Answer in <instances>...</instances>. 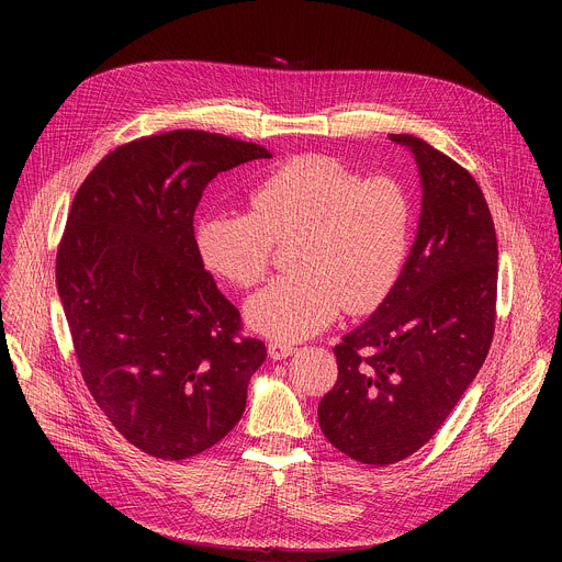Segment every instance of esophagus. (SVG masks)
I'll return each mask as SVG.
<instances>
[{
    "label": "esophagus",
    "instance_id": "obj_1",
    "mask_svg": "<svg viewBox=\"0 0 562 562\" xmlns=\"http://www.w3.org/2000/svg\"><path fill=\"white\" fill-rule=\"evenodd\" d=\"M295 351H297V349H295L293 345H286V342H278V340L269 342V356H271L273 360H284V358L293 356Z\"/></svg>",
    "mask_w": 562,
    "mask_h": 562
}]
</instances>
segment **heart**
I'll use <instances>...</instances> for the list:
<instances>
[{"mask_svg": "<svg viewBox=\"0 0 562 562\" xmlns=\"http://www.w3.org/2000/svg\"><path fill=\"white\" fill-rule=\"evenodd\" d=\"M251 213L213 211L195 231L202 262L249 289L295 243L291 271L247 302V323L273 340H302L338 313L375 308L405 267L412 202L391 178L364 180L329 157H297L249 195Z\"/></svg>", "mask_w": 562, "mask_h": 562, "instance_id": "obj_1", "label": "heart"}]
</instances>
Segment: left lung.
<instances>
[{
    "label": "left lung",
    "instance_id": "8db88e82",
    "mask_svg": "<svg viewBox=\"0 0 562 562\" xmlns=\"http://www.w3.org/2000/svg\"><path fill=\"white\" fill-rule=\"evenodd\" d=\"M389 139L418 165V233L389 295L336 345L338 380L317 407L327 440L375 467L416 453L453 412L490 353L498 289L496 228L475 180L420 137Z\"/></svg>",
    "mask_w": 562,
    "mask_h": 562
}]
</instances>
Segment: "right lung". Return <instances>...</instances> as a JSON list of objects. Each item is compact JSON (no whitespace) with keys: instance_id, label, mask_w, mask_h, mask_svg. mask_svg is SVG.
I'll list each match as a JSON object with an SVG mask.
<instances>
[{"instance_id":"add662e5","label":"right lung","mask_w":562,"mask_h":562,"mask_svg":"<svg viewBox=\"0 0 562 562\" xmlns=\"http://www.w3.org/2000/svg\"><path fill=\"white\" fill-rule=\"evenodd\" d=\"M262 157L254 142L169 131L117 146L75 193L55 267L75 356L104 416L153 458L220 442L267 358L239 336L193 233L206 184Z\"/></svg>"}]
</instances>
